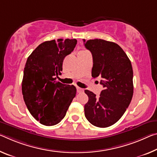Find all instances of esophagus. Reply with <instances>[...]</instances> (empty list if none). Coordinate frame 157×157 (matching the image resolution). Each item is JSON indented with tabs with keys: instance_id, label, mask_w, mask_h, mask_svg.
I'll return each mask as SVG.
<instances>
[{
	"instance_id": "1",
	"label": "esophagus",
	"mask_w": 157,
	"mask_h": 157,
	"mask_svg": "<svg viewBox=\"0 0 157 157\" xmlns=\"http://www.w3.org/2000/svg\"><path fill=\"white\" fill-rule=\"evenodd\" d=\"M77 91H78V93H82V92H84V89L82 88L78 87L77 88Z\"/></svg>"
}]
</instances>
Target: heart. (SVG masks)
<instances>
[{
    "mask_svg": "<svg viewBox=\"0 0 157 157\" xmlns=\"http://www.w3.org/2000/svg\"><path fill=\"white\" fill-rule=\"evenodd\" d=\"M82 52H85V51H82Z\"/></svg>",
    "mask_w": 157,
    "mask_h": 157,
    "instance_id": "obj_1",
    "label": "heart"
}]
</instances>
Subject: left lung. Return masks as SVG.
<instances>
[{"mask_svg": "<svg viewBox=\"0 0 157 157\" xmlns=\"http://www.w3.org/2000/svg\"><path fill=\"white\" fill-rule=\"evenodd\" d=\"M83 41L93 56L91 76L101 78L100 84L104 87L98 97L92 91H84L89 97L84 115L94 126L108 127L122 117L132 99V66L117 44L101 39Z\"/></svg>", "mask_w": 157, "mask_h": 157, "instance_id": "8db88e82", "label": "left lung"}]
</instances>
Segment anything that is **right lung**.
Segmentation results:
<instances>
[{
  "label": "right lung",
  "instance_id": "right-lung-1",
  "mask_svg": "<svg viewBox=\"0 0 157 157\" xmlns=\"http://www.w3.org/2000/svg\"><path fill=\"white\" fill-rule=\"evenodd\" d=\"M76 39H58L41 43L27 59L21 89L31 115L45 126L64 118L76 94V88L56 81L63 59L73 51Z\"/></svg>",
  "mask_w": 157,
  "mask_h": 157
}]
</instances>
